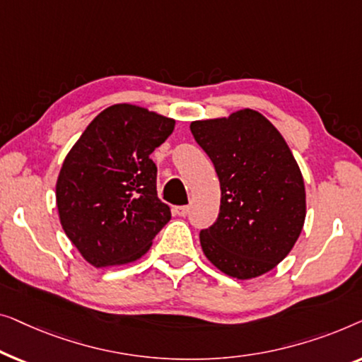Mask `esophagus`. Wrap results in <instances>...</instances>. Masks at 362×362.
Instances as JSON below:
<instances>
[{
    "label": "esophagus",
    "instance_id": "esophagus-1",
    "mask_svg": "<svg viewBox=\"0 0 362 362\" xmlns=\"http://www.w3.org/2000/svg\"><path fill=\"white\" fill-rule=\"evenodd\" d=\"M174 211H175V215H179V216H187L188 211H190V208H188L187 205H182V206H175Z\"/></svg>",
    "mask_w": 362,
    "mask_h": 362
}]
</instances>
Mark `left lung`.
<instances>
[{"label":"left lung","instance_id":"obj_1","mask_svg":"<svg viewBox=\"0 0 362 362\" xmlns=\"http://www.w3.org/2000/svg\"><path fill=\"white\" fill-rule=\"evenodd\" d=\"M221 185L220 215L200 231L205 256L236 279L262 276L290 252L305 221L302 174L274 126L254 110L193 121Z\"/></svg>","mask_w":362,"mask_h":362}]
</instances>
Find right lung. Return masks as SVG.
<instances>
[{"label":"right lung","instance_id":"obj_1","mask_svg":"<svg viewBox=\"0 0 362 362\" xmlns=\"http://www.w3.org/2000/svg\"><path fill=\"white\" fill-rule=\"evenodd\" d=\"M175 121L132 105L96 116L60 169L55 197L60 223L95 267L139 259L170 220L157 197L151 159Z\"/></svg>","mask_w":362,"mask_h":362}]
</instances>
